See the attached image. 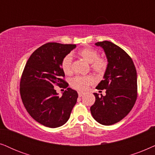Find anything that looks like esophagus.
Masks as SVG:
<instances>
[{
    "instance_id": "obj_1",
    "label": "esophagus",
    "mask_w": 155,
    "mask_h": 155,
    "mask_svg": "<svg viewBox=\"0 0 155 155\" xmlns=\"http://www.w3.org/2000/svg\"><path fill=\"white\" fill-rule=\"evenodd\" d=\"M78 94H79V97H81V96H83L84 95V93L79 92V93H78Z\"/></svg>"
}]
</instances>
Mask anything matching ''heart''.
Listing matches in <instances>:
<instances>
[{
	"instance_id": "obj_1",
	"label": "heart",
	"mask_w": 155,
	"mask_h": 155,
	"mask_svg": "<svg viewBox=\"0 0 155 155\" xmlns=\"http://www.w3.org/2000/svg\"><path fill=\"white\" fill-rule=\"evenodd\" d=\"M78 56L91 64V69L98 74H103L107 67L106 59L99 58L98 52L90 47H85L80 49L77 53ZM61 69L66 74H70L72 72V58L70 55H67L61 61ZM94 79L90 76H76L71 80V86L79 91H84L88 86L94 83Z\"/></svg>"
}]
</instances>
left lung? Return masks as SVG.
<instances>
[{
	"instance_id": "obj_1",
	"label": "left lung",
	"mask_w": 155,
	"mask_h": 155,
	"mask_svg": "<svg viewBox=\"0 0 155 155\" xmlns=\"http://www.w3.org/2000/svg\"><path fill=\"white\" fill-rule=\"evenodd\" d=\"M104 49L108 64L97 89H106V96L94 93L96 101L91 107L94 118L100 124L111 125L126 116L137 99V71L131 57L109 41L95 43Z\"/></svg>"
}]
</instances>
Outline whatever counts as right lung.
<instances>
[{
    "label": "right lung",
    "instance_id": "right-lung-1",
    "mask_svg": "<svg viewBox=\"0 0 155 155\" xmlns=\"http://www.w3.org/2000/svg\"><path fill=\"white\" fill-rule=\"evenodd\" d=\"M76 45L47 43L33 52L27 61L20 80V96L30 116L45 126L55 128L64 125L75 106L78 93L67 88L61 97L55 85L68 84L61 61Z\"/></svg>",
    "mask_w": 155,
    "mask_h": 155
}]
</instances>
